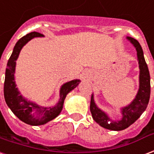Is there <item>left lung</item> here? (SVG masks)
Here are the masks:
<instances>
[{"mask_svg":"<svg viewBox=\"0 0 154 154\" xmlns=\"http://www.w3.org/2000/svg\"><path fill=\"white\" fill-rule=\"evenodd\" d=\"M137 51V60L140 68L139 90L134 100L128 105L121 109L122 118L120 120H112L109 115L96 105L94 94L91 100V112L92 118L100 126L111 131H122L135 122L145 111L150 98V75L144 57V52L140 43L134 38L126 36Z\"/></svg>","mask_w":154,"mask_h":154,"instance_id":"1","label":"left lung"}]
</instances>
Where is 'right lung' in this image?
<instances>
[{
  "label": "right lung",
  "instance_id": "obj_1",
  "mask_svg": "<svg viewBox=\"0 0 154 154\" xmlns=\"http://www.w3.org/2000/svg\"><path fill=\"white\" fill-rule=\"evenodd\" d=\"M42 34L32 32L23 36L17 42L14 47L13 52L8 60L5 70L4 83V96L5 103L10 110L19 120L31 126H41L57 118L63 109L67 94L78 86L81 82L79 79H75L63 84L60 90V100L54 107H42L34 102L28 100L20 94L16 87L14 80L16 60L19 53L29 41L34 37H42Z\"/></svg>",
  "mask_w": 154,
  "mask_h": 154
}]
</instances>
